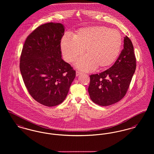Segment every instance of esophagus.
I'll return each instance as SVG.
<instances>
[{"instance_id":"1","label":"esophagus","mask_w":154,"mask_h":154,"mask_svg":"<svg viewBox=\"0 0 154 154\" xmlns=\"http://www.w3.org/2000/svg\"><path fill=\"white\" fill-rule=\"evenodd\" d=\"M81 74H82V73L81 72H79V71H76V76H78L81 75Z\"/></svg>"}]
</instances>
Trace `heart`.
I'll list each match as a JSON object with an SVG mask.
<instances>
[{"label": "heart", "instance_id": "obj_1", "mask_svg": "<svg viewBox=\"0 0 154 154\" xmlns=\"http://www.w3.org/2000/svg\"><path fill=\"white\" fill-rule=\"evenodd\" d=\"M122 45L121 33L103 26L83 28L73 36L66 33L61 41V49L65 61L71 63L87 54L75 63L77 68L91 71L112 64L119 56Z\"/></svg>", "mask_w": 154, "mask_h": 154}]
</instances>
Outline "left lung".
Instances as JSON below:
<instances>
[{"label": "left lung", "instance_id": "8db88e82", "mask_svg": "<svg viewBox=\"0 0 154 154\" xmlns=\"http://www.w3.org/2000/svg\"><path fill=\"white\" fill-rule=\"evenodd\" d=\"M136 68V59L131 41L124 38L123 49L110 68L90 76L88 91L93 102L108 106L120 101L129 89Z\"/></svg>", "mask_w": 154, "mask_h": 154}]
</instances>
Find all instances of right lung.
Returning a JSON list of instances; mask_svg holds the SVG:
<instances>
[{
  "instance_id": "add662e5",
  "label": "right lung",
  "mask_w": 154,
  "mask_h": 154,
  "mask_svg": "<svg viewBox=\"0 0 154 154\" xmlns=\"http://www.w3.org/2000/svg\"><path fill=\"white\" fill-rule=\"evenodd\" d=\"M64 31L61 23L42 25L26 38L21 54L20 69L26 89L34 100L47 106L64 101L76 76L72 67L61 58Z\"/></svg>"
}]
</instances>
